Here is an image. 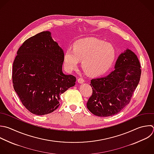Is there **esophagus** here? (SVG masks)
<instances>
[{
  "instance_id": "esophagus-1",
  "label": "esophagus",
  "mask_w": 154,
  "mask_h": 154,
  "mask_svg": "<svg viewBox=\"0 0 154 154\" xmlns=\"http://www.w3.org/2000/svg\"><path fill=\"white\" fill-rule=\"evenodd\" d=\"M78 81L79 83L82 84V83H84V82H85V80H84L82 78H79L78 79Z\"/></svg>"
}]
</instances>
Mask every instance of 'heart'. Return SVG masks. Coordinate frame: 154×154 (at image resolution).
<instances>
[{
  "label": "heart",
  "instance_id": "b5f03b06",
  "mask_svg": "<svg viewBox=\"0 0 154 154\" xmlns=\"http://www.w3.org/2000/svg\"><path fill=\"white\" fill-rule=\"evenodd\" d=\"M114 46L97 38H87L76 41L73 49L67 48L64 53V65L67 70L76 69L82 60V66L89 74L99 75L107 71L116 58Z\"/></svg>",
  "mask_w": 154,
  "mask_h": 154
}]
</instances>
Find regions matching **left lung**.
Instances as JSON below:
<instances>
[{
	"label": "left lung",
	"instance_id": "1",
	"mask_svg": "<svg viewBox=\"0 0 154 154\" xmlns=\"http://www.w3.org/2000/svg\"><path fill=\"white\" fill-rule=\"evenodd\" d=\"M140 64L137 55L126 49L118 57L115 70L106 76L94 78L92 95L87 107L93 114L108 117L119 113L130 102L140 79Z\"/></svg>",
	"mask_w": 154,
	"mask_h": 154
}]
</instances>
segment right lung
Segmentation results:
<instances>
[{
	"label": "right lung",
	"mask_w": 154,
	"mask_h": 154,
	"mask_svg": "<svg viewBox=\"0 0 154 154\" xmlns=\"http://www.w3.org/2000/svg\"><path fill=\"white\" fill-rule=\"evenodd\" d=\"M13 66V83L23 106L42 116L57 109L60 95L75 85L76 77L62 71L63 50L43 31L19 48Z\"/></svg>",
	"instance_id": "right-lung-1"
}]
</instances>
